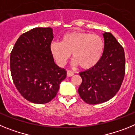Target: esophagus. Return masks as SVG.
<instances>
[{
    "instance_id": "obj_1",
    "label": "esophagus",
    "mask_w": 135,
    "mask_h": 135,
    "mask_svg": "<svg viewBox=\"0 0 135 135\" xmlns=\"http://www.w3.org/2000/svg\"><path fill=\"white\" fill-rule=\"evenodd\" d=\"M74 74V72L72 71H71V70H68V71H67V75H68V76H69V77L72 76Z\"/></svg>"
}]
</instances>
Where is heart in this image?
I'll return each mask as SVG.
<instances>
[{"label": "heart", "instance_id": "heart-1", "mask_svg": "<svg viewBox=\"0 0 135 135\" xmlns=\"http://www.w3.org/2000/svg\"><path fill=\"white\" fill-rule=\"evenodd\" d=\"M104 49L101 36L85 32H71L64 34L61 42L51 45V53L59 65H63L70 59L71 53L74 64L89 70L98 64Z\"/></svg>", "mask_w": 135, "mask_h": 135}]
</instances>
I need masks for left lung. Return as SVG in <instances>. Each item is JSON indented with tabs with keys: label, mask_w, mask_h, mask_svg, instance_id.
Wrapping results in <instances>:
<instances>
[{
	"label": "left lung",
	"mask_w": 135,
	"mask_h": 135,
	"mask_svg": "<svg viewBox=\"0 0 135 135\" xmlns=\"http://www.w3.org/2000/svg\"><path fill=\"white\" fill-rule=\"evenodd\" d=\"M104 50L95 66L80 72L82 83L78 93L84 102L95 105L114 97L125 75V55L121 45L110 32H105Z\"/></svg>",
	"instance_id": "1"
}]
</instances>
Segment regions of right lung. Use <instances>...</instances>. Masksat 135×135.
I'll return each mask as SVG.
<instances>
[{
	"mask_svg": "<svg viewBox=\"0 0 135 135\" xmlns=\"http://www.w3.org/2000/svg\"><path fill=\"white\" fill-rule=\"evenodd\" d=\"M51 27H36L23 33L10 55L13 81L21 96L32 103L44 104L57 95L66 78L65 69L57 66L51 51Z\"/></svg>",
	"mask_w": 135,
	"mask_h": 135,
	"instance_id": "add662e5",
	"label": "right lung"
}]
</instances>
